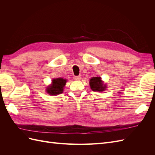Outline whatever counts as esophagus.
I'll list each match as a JSON object with an SVG mask.
<instances>
[{
	"label": "esophagus",
	"mask_w": 155,
	"mask_h": 155,
	"mask_svg": "<svg viewBox=\"0 0 155 155\" xmlns=\"http://www.w3.org/2000/svg\"><path fill=\"white\" fill-rule=\"evenodd\" d=\"M74 80H76V81H79L81 79V77L79 76H74Z\"/></svg>",
	"instance_id": "34e87169"
}]
</instances>
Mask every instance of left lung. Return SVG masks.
<instances>
[{"instance_id":"8db88e82","label":"left lung","mask_w":155,"mask_h":155,"mask_svg":"<svg viewBox=\"0 0 155 155\" xmlns=\"http://www.w3.org/2000/svg\"><path fill=\"white\" fill-rule=\"evenodd\" d=\"M91 88L93 91L97 92H102L105 90L107 88L105 84L101 80V78L100 77H93L91 79L90 82Z\"/></svg>"}]
</instances>
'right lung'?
I'll list each match as a JSON object with an SVG mask.
<instances>
[{"label":"right lung","instance_id":"obj_1","mask_svg":"<svg viewBox=\"0 0 155 155\" xmlns=\"http://www.w3.org/2000/svg\"><path fill=\"white\" fill-rule=\"evenodd\" d=\"M67 79L61 78L53 79L50 85L46 88V92L50 95H58L63 92L64 87L66 85Z\"/></svg>","mask_w":155,"mask_h":155}]
</instances>
